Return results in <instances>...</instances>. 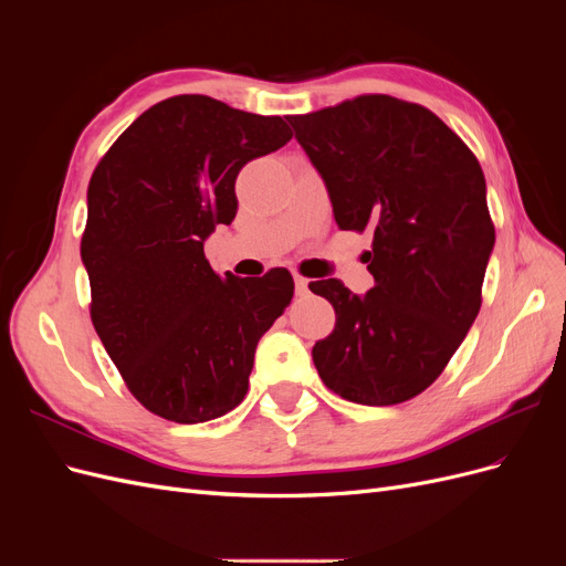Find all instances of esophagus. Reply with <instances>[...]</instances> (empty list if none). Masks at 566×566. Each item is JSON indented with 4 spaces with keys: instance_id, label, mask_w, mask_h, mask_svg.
Listing matches in <instances>:
<instances>
[{
    "instance_id": "obj_1",
    "label": "esophagus",
    "mask_w": 566,
    "mask_h": 566,
    "mask_svg": "<svg viewBox=\"0 0 566 566\" xmlns=\"http://www.w3.org/2000/svg\"><path fill=\"white\" fill-rule=\"evenodd\" d=\"M293 281H295V293H297V295H306V293H310V279L302 276L300 271L293 273Z\"/></svg>"
}]
</instances>
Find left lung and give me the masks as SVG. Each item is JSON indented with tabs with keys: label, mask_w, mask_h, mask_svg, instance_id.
I'll return each instance as SVG.
<instances>
[{
	"label": "left lung",
	"mask_w": 566,
	"mask_h": 566,
	"mask_svg": "<svg viewBox=\"0 0 566 566\" xmlns=\"http://www.w3.org/2000/svg\"><path fill=\"white\" fill-rule=\"evenodd\" d=\"M287 123L328 186L337 227L373 233L366 297L339 279L310 283L335 310L314 366L342 399L403 403L439 378L482 306L495 243L482 167L432 111L387 94Z\"/></svg>",
	"instance_id": "left-lung-1"
}]
</instances>
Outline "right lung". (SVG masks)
Masks as SVG:
<instances>
[{"mask_svg": "<svg viewBox=\"0 0 566 566\" xmlns=\"http://www.w3.org/2000/svg\"><path fill=\"white\" fill-rule=\"evenodd\" d=\"M290 139L279 115L179 94L136 117L98 160L80 245L90 316L150 413L196 424L245 399L256 342L295 283L287 269L217 276L202 241L233 221L243 165Z\"/></svg>", "mask_w": 566, "mask_h": 566, "instance_id": "right-lung-1", "label": "right lung"}]
</instances>
